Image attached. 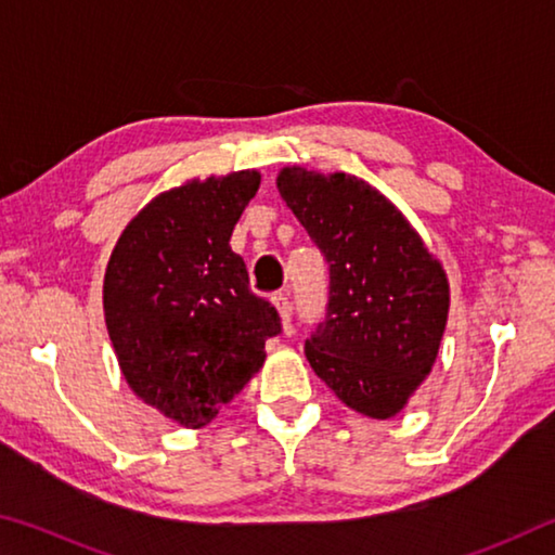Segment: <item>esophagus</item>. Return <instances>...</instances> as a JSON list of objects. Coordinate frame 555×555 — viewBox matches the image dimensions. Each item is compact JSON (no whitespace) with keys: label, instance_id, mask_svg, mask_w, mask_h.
<instances>
[{"label":"esophagus","instance_id":"1","mask_svg":"<svg viewBox=\"0 0 555 555\" xmlns=\"http://www.w3.org/2000/svg\"><path fill=\"white\" fill-rule=\"evenodd\" d=\"M271 304H274V308L281 315V325H284V333H291V304H288V296L286 294H274L271 296Z\"/></svg>","mask_w":555,"mask_h":555}]
</instances>
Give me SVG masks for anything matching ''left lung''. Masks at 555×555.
I'll list each match as a JSON object with an SVG mask.
<instances>
[{"label":"left lung","instance_id":"8db88e82","mask_svg":"<svg viewBox=\"0 0 555 555\" xmlns=\"http://www.w3.org/2000/svg\"><path fill=\"white\" fill-rule=\"evenodd\" d=\"M276 188L331 267V300L306 340L308 362L345 406L379 421L397 416L434 370L443 340V264L362 178L284 166Z\"/></svg>","mask_w":555,"mask_h":555}]
</instances>
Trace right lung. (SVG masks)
I'll return each mask as SVG.
<instances>
[{
  "mask_svg": "<svg viewBox=\"0 0 555 555\" xmlns=\"http://www.w3.org/2000/svg\"><path fill=\"white\" fill-rule=\"evenodd\" d=\"M232 171L158 193L112 249L102 306L129 389L185 428H203L244 389L281 333L276 308L249 291L230 237L259 191Z\"/></svg>",
  "mask_w": 555,
  "mask_h": 555,
  "instance_id": "obj_1",
  "label": "right lung"
}]
</instances>
